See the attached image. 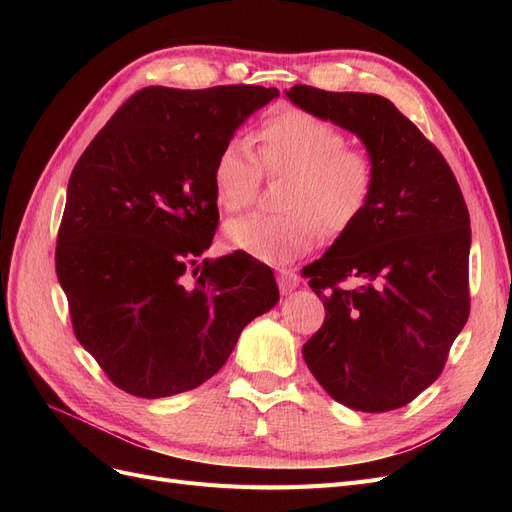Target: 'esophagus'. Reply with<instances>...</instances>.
<instances>
[{"label":"esophagus","instance_id":"1","mask_svg":"<svg viewBox=\"0 0 512 512\" xmlns=\"http://www.w3.org/2000/svg\"><path fill=\"white\" fill-rule=\"evenodd\" d=\"M299 275L290 271V269H277V284H280V290L284 294L292 292L294 288H299Z\"/></svg>","mask_w":512,"mask_h":512}]
</instances>
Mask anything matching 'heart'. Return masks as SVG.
Returning a JSON list of instances; mask_svg holds the SVG:
<instances>
[{
    "label": "heart",
    "mask_w": 512,
    "mask_h": 512,
    "mask_svg": "<svg viewBox=\"0 0 512 512\" xmlns=\"http://www.w3.org/2000/svg\"><path fill=\"white\" fill-rule=\"evenodd\" d=\"M260 160L245 138H230L213 162V194L226 211L252 203L267 173H286L280 215H245L226 224L230 250L269 265H284L312 252L322 237L348 230L365 211L374 192V162L329 121L299 108L275 113L262 126Z\"/></svg>",
    "instance_id": "heart-1"
}]
</instances>
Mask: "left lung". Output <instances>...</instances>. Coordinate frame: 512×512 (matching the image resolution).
I'll return each instance as SVG.
<instances>
[{"label":"left lung","instance_id":"8db88e82","mask_svg":"<svg viewBox=\"0 0 512 512\" xmlns=\"http://www.w3.org/2000/svg\"><path fill=\"white\" fill-rule=\"evenodd\" d=\"M286 98L352 132L374 162L361 218L303 269L327 312L303 359L346 408H401L436 382L470 314L466 200L442 153L391 100L307 85ZM348 276L360 286H336Z\"/></svg>","mask_w":512,"mask_h":512}]
</instances>
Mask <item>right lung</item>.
Returning <instances> with one entry per match:
<instances>
[{"label":"right lung","instance_id":"right-lung-1","mask_svg":"<svg viewBox=\"0 0 512 512\" xmlns=\"http://www.w3.org/2000/svg\"><path fill=\"white\" fill-rule=\"evenodd\" d=\"M275 87H145L76 162L55 269L74 335L115 386L158 399L207 382L245 324L280 301L273 271L235 252L198 256L218 228L220 149ZM206 267L194 287L182 280Z\"/></svg>","mask_w":512,"mask_h":512}]
</instances>
